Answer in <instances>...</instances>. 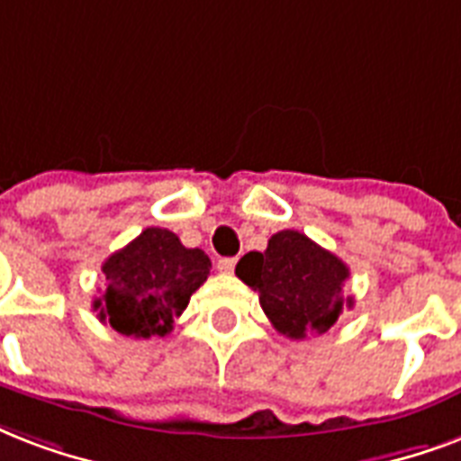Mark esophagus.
Returning a JSON list of instances; mask_svg holds the SVG:
<instances>
[{
    "instance_id": "1",
    "label": "esophagus",
    "mask_w": 461,
    "mask_h": 461,
    "mask_svg": "<svg viewBox=\"0 0 461 461\" xmlns=\"http://www.w3.org/2000/svg\"><path fill=\"white\" fill-rule=\"evenodd\" d=\"M234 266H237V258H220L217 261V268L222 273H234Z\"/></svg>"
}]
</instances>
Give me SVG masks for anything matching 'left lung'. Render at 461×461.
<instances>
[{
  "label": "left lung",
  "mask_w": 461,
  "mask_h": 461,
  "mask_svg": "<svg viewBox=\"0 0 461 461\" xmlns=\"http://www.w3.org/2000/svg\"><path fill=\"white\" fill-rule=\"evenodd\" d=\"M239 280L258 293L263 312L287 339L321 336L353 300L343 285L350 270L307 234L283 230L268 239L266 251H249L237 263Z\"/></svg>",
  "instance_id": "8db88e82"
}]
</instances>
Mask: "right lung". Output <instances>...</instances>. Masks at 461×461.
<instances>
[{
    "label": "right lung",
    "instance_id": "right-lung-1",
    "mask_svg": "<svg viewBox=\"0 0 461 461\" xmlns=\"http://www.w3.org/2000/svg\"><path fill=\"white\" fill-rule=\"evenodd\" d=\"M210 268L205 251L185 249L174 231L147 227L105 258V287L94 300V312L122 336H167Z\"/></svg>",
    "mask_w": 461,
    "mask_h": 461
}]
</instances>
